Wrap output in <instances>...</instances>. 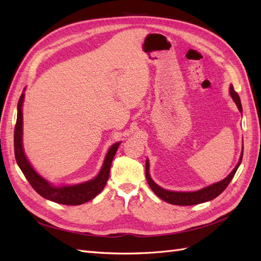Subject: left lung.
<instances>
[{
	"mask_svg": "<svg viewBox=\"0 0 261 261\" xmlns=\"http://www.w3.org/2000/svg\"><path fill=\"white\" fill-rule=\"evenodd\" d=\"M230 94H231L233 101L237 105L239 111L242 112V107H241V102H240V98L238 93L236 92L233 86L231 84L230 86ZM242 160V153L240 155L239 162L237 163V166L234 167L233 170L231 171L228 177L226 179H223L220 182H217L215 185H211L207 188H203L201 190L198 191H193V192H175V191H168L162 189L161 187H159L158 185H155L152 179L150 178L149 174V162L148 160L145 161V178H147L148 185L150 186L151 189L155 193L156 196L159 198H161L162 200H165L166 202H169L171 204H178V205H192V204H198V203H202L205 201H210V200L215 199L216 197H218L220 193L226 189L228 187V185L230 184V181L232 180L233 175L237 171V169L240 165V162Z\"/></svg>",
	"mask_w": 261,
	"mask_h": 261,
	"instance_id": "left-lung-1",
	"label": "left lung"
}]
</instances>
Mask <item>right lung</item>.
I'll return each instance as SVG.
<instances>
[{"mask_svg": "<svg viewBox=\"0 0 261 261\" xmlns=\"http://www.w3.org/2000/svg\"><path fill=\"white\" fill-rule=\"evenodd\" d=\"M24 94L22 93L19 102H17V118L14 129V153L17 165L22 170L23 174L32 186L33 189L43 198L51 200V201L68 204V205H76L82 204L89 200L93 199L95 196H98L105 188L107 181L109 179V173H110L111 163L119 148L118 143H114L112 147L109 149L108 154L106 155L105 162L101 168V171L98 174V177L93 180H90L88 182L81 185L70 186V187H62L56 188L52 187L50 184L45 181L43 178L34 171V169L30 165L25 154L23 152L22 147V105H23Z\"/></svg>", "mask_w": 261, "mask_h": 261, "instance_id": "1", "label": "right lung"}]
</instances>
